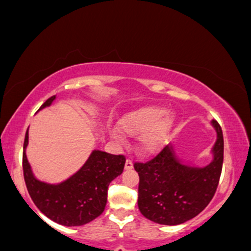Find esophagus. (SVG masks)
I'll return each mask as SVG.
<instances>
[{"label": "esophagus", "instance_id": "1", "mask_svg": "<svg viewBox=\"0 0 251 251\" xmlns=\"http://www.w3.org/2000/svg\"><path fill=\"white\" fill-rule=\"evenodd\" d=\"M126 170H130L131 168H133V161H131V159H126V165H125Z\"/></svg>", "mask_w": 251, "mask_h": 251}]
</instances>
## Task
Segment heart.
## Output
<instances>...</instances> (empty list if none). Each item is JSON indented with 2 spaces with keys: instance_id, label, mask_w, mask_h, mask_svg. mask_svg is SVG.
Wrapping results in <instances>:
<instances>
[{
  "instance_id": "1",
  "label": "heart",
  "mask_w": 251,
  "mask_h": 251,
  "mask_svg": "<svg viewBox=\"0 0 251 251\" xmlns=\"http://www.w3.org/2000/svg\"><path fill=\"white\" fill-rule=\"evenodd\" d=\"M166 112L165 107L155 105L134 110L120 121V133L126 136H140V150L146 153L155 152L163 146L174 126V117ZM114 135L116 139H122L118 133Z\"/></svg>"
}]
</instances>
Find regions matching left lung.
Here are the masks:
<instances>
[{"label": "left lung", "instance_id": "obj_1", "mask_svg": "<svg viewBox=\"0 0 251 251\" xmlns=\"http://www.w3.org/2000/svg\"><path fill=\"white\" fill-rule=\"evenodd\" d=\"M217 131L213 160L204 168L179 163L172 146L164 147L146 163H135L139 174L137 206L147 219L163 225H178L193 219L211 202L219 184L224 160L222 126Z\"/></svg>", "mask_w": 251, "mask_h": 251}]
</instances>
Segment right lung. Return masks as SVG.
I'll return each instance as SVG.
<instances>
[{
	"instance_id": "1",
	"label": "right lung",
	"mask_w": 251,
	"mask_h": 251,
	"mask_svg": "<svg viewBox=\"0 0 251 251\" xmlns=\"http://www.w3.org/2000/svg\"><path fill=\"white\" fill-rule=\"evenodd\" d=\"M51 97L40 109L55 100ZM39 109V110H40ZM28 144V129L24 141L23 170L28 194L37 208L52 222L64 226H80L101 214L107 200L110 182L123 172L125 155L93 151L76 174L60 184L40 182L32 174L25 148Z\"/></svg>"
}]
</instances>
